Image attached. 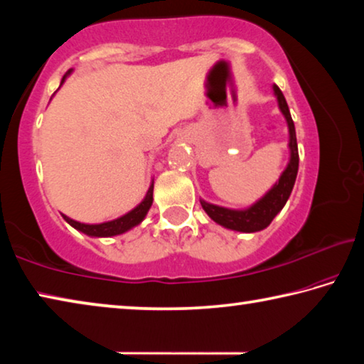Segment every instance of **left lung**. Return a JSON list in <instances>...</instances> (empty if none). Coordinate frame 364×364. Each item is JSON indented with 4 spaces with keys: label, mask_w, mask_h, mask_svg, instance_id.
<instances>
[{
    "label": "left lung",
    "mask_w": 364,
    "mask_h": 364,
    "mask_svg": "<svg viewBox=\"0 0 364 364\" xmlns=\"http://www.w3.org/2000/svg\"><path fill=\"white\" fill-rule=\"evenodd\" d=\"M274 96L278 97V104L282 115L286 117L289 127V149H291V160H289L286 170L282 171L279 181L264 194L260 200L254 205L245 208V210H231V208L218 207L208 204L205 200H200V205L205 213L215 223L228 228V230L241 231V232H255L267 228L273 218L278 215L282 207L286 205L289 196L292 193L295 178L299 171V147L297 136H295V127L292 122L291 112H289L286 97L278 86H273Z\"/></svg>",
    "instance_id": "1"
}]
</instances>
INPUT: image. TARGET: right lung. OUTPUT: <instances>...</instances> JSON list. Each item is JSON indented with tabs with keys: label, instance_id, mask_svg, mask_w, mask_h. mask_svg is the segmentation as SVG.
Listing matches in <instances>:
<instances>
[{
	"label": "right lung",
	"instance_id": "add662e5",
	"mask_svg": "<svg viewBox=\"0 0 364 364\" xmlns=\"http://www.w3.org/2000/svg\"><path fill=\"white\" fill-rule=\"evenodd\" d=\"M67 73H70V70L67 72ZM65 77L67 75H64L60 85L64 83ZM152 193H154V183L151 184V188L147 189V194L144 197V200L141 202L138 207H134L132 212H128L127 215H123V217L117 218V220H112V221H106V223L85 225V223H80V221H75V220H72L69 217H65V215H63V217H64V220L70 226H73V228H75V230L82 231L85 234H88V236H91V237L117 236V234H122V232H125L128 230H132V228L139 225L141 221L144 220V217L147 215V212H149V208L152 205Z\"/></svg>",
	"mask_w": 364,
	"mask_h": 364
}]
</instances>
